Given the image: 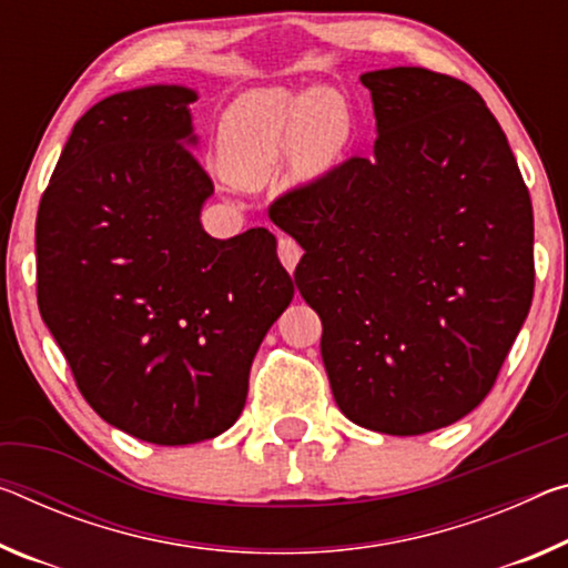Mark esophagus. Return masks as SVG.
Segmentation results:
<instances>
[{
    "instance_id": "34e87169",
    "label": "esophagus",
    "mask_w": 568,
    "mask_h": 568,
    "mask_svg": "<svg viewBox=\"0 0 568 568\" xmlns=\"http://www.w3.org/2000/svg\"><path fill=\"white\" fill-rule=\"evenodd\" d=\"M301 255H303V250H301V245L293 237H281V240H277V257H281V263L285 265L287 273H293L295 265H298Z\"/></svg>"
}]
</instances>
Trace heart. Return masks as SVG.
Returning a JSON list of instances; mask_svg holds the SVG:
<instances>
[{
  "label": "heart",
  "instance_id": "heart-1",
  "mask_svg": "<svg viewBox=\"0 0 568 568\" xmlns=\"http://www.w3.org/2000/svg\"><path fill=\"white\" fill-rule=\"evenodd\" d=\"M351 133L348 105L336 90H252L222 113L217 146L227 174L260 184L287 154L295 174L331 169Z\"/></svg>",
  "mask_w": 568,
  "mask_h": 568
}]
</instances>
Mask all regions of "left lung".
<instances>
[{"label":"left lung","mask_w":568,"mask_h":568,"mask_svg":"<svg viewBox=\"0 0 568 568\" xmlns=\"http://www.w3.org/2000/svg\"><path fill=\"white\" fill-rule=\"evenodd\" d=\"M374 156L270 204L305 250L333 399L358 427L425 435L488 397L534 301V206L478 90L425 68L364 73Z\"/></svg>","instance_id":"1"}]
</instances>
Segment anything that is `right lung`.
Listing matches in <instances>:
<instances>
[{"label": "right lung", "instance_id": "obj_1", "mask_svg": "<svg viewBox=\"0 0 568 568\" xmlns=\"http://www.w3.org/2000/svg\"><path fill=\"white\" fill-rule=\"evenodd\" d=\"M184 85L108 95L73 125L48 189L38 305L85 402L154 445H194L235 425L250 366L293 301L265 227L214 240L202 204Z\"/></svg>", "mask_w": 568, "mask_h": 568}]
</instances>
